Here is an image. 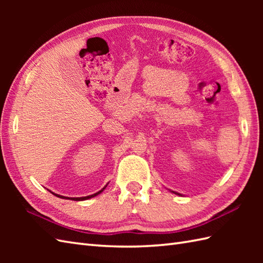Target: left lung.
I'll return each instance as SVG.
<instances>
[{
	"label": "left lung",
	"mask_w": 263,
	"mask_h": 263,
	"mask_svg": "<svg viewBox=\"0 0 263 263\" xmlns=\"http://www.w3.org/2000/svg\"><path fill=\"white\" fill-rule=\"evenodd\" d=\"M170 191H171V190H170ZM171 192H173V193H175V194H177V195H182L181 193H177V192H174V191H171Z\"/></svg>",
	"instance_id": "8db88e82"
}]
</instances>
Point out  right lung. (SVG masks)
<instances>
[{"label":"right lung","mask_w":263,"mask_h":263,"mask_svg":"<svg viewBox=\"0 0 263 263\" xmlns=\"http://www.w3.org/2000/svg\"><path fill=\"white\" fill-rule=\"evenodd\" d=\"M108 184V183H107ZM107 184H106V185L100 190V191H98V192H96V193H93V194H91V195H87V197H81V198H69V197H64V195H60V194H57V193H54V192H52V191H48L51 192L52 194H54L55 197H58V198H61V199H71V200H74V201H83V200H88V199H91V198H93V197H96V195H98V194H100L102 193L104 190L106 189V186H107Z\"/></svg>","instance_id":"add662e5"}]
</instances>
